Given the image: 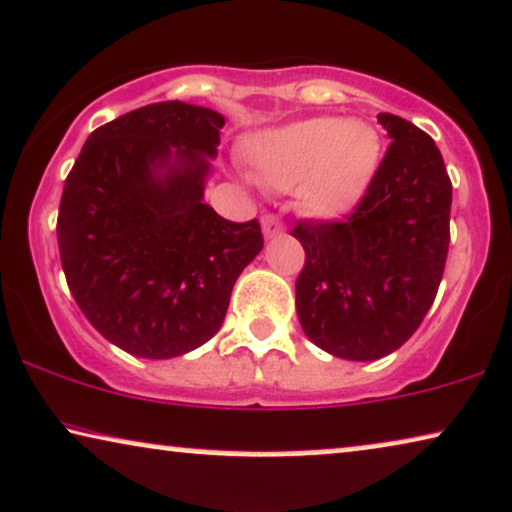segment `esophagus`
<instances>
[{
    "instance_id": "esophagus-1",
    "label": "esophagus",
    "mask_w": 512,
    "mask_h": 512,
    "mask_svg": "<svg viewBox=\"0 0 512 512\" xmlns=\"http://www.w3.org/2000/svg\"><path fill=\"white\" fill-rule=\"evenodd\" d=\"M262 231H264V236H267V238L279 236V233L283 231L281 219L274 217V214H264V217H262Z\"/></svg>"
}]
</instances>
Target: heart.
<instances>
[{
    "label": "heart",
    "mask_w": 512,
    "mask_h": 512,
    "mask_svg": "<svg viewBox=\"0 0 512 512\" xmlns=\"http://www.w3.org/2000/svg\"><path fill=\"white\" fill-rule=\"evenodd\" d=\"M252 176L274 190L298 188L315 217H338L367 193L381 159L379 133L365 121L317 116L248 140Z\"/></svg>",
    "instance_id": "b5f03b06"
}]
</instances>
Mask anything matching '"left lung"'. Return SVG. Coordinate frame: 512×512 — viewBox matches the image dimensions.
<instances>
[{
  "instance_id": "left-lung-1",
  "label": "left lung",
  "mask_w": 512,
  "mask_h": 512,
  "mask_svg": "<svg viewBox=\"0 0 512 512\" xmlns=\"http://www.w3.org/2000/svg\"><path fill=\"white\" fill-rule=\"evenodd\" d=\"M391 145L355 212L300 221L295 310L305 336L343 360H379L432 307L451 243L453 186L439 147L415 123L377 116Z\"/></svg>"
}]
</instances>
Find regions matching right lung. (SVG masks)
<instances>
[{
	"label": "right lung",
	"mask_w": 512,
	"mask_h": 512,
	"mask_svg": "<svg viewBox=\"0 0 512 512\" xmlns=\"http://www.w3.org/2000/svg\"><path fill=\"white\" fill-rule=\"evenodd\" d=\"M224 121L197 104H147L92 131L66 176V283L88 322L135 357L207 343L264 245L260 221L236 224L205 202Z\"/></svg>",
	"instance_id": "add662e5"
}]
</instances>
